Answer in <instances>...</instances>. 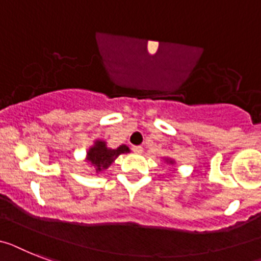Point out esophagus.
I'll return each mask as SVG.
<instances>
[{
	"label": "esophagus",
	"mask_w": 261,
	"mask_h": 261,
	"mask_svg": "<svg viewBox=\"0 0 261 261\" xmlns=\"http://www.w3.org/2000/svg\"><path fill=\"white\" fill-rule=\"evenodd\" d=\"M133 151H134L135 154H142V152H143V147H142V146H134V147H133Z\"/></svg>",
	"instance_id": "34e87169"
}]
</instances>
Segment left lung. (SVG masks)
Here are the masks:
<instances>
[{
  "instance_id": "obj_1",
  "label": "left lung",
  "mask_w": 261,
  "mask_h": 261,
  "mask_svg": "<svg viewBox=\"0 0 261 261\" xmlns=\"http://www.w3.org/2000/svg\"><path fill=\"white\" fill-rule=\"evenodd\" d=\"M164 163H167V164H175V161H172V159H170V158H164Z\"/></svg>"
}]
</instances>
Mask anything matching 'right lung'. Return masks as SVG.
Instances as JSON below:
<instances>
[{
  "label": "right lung",
  "mask_w": 261,
  "mask_h": 261,
  "mask_svg": "<svg viewBox=\"0 0 261 261\" xmlns=\"http://www.w3.org/2000/svg\"><path fill=\"white\" fill-rule=\"evenodd\" d=\"M127 152H130V148L126 144H120L117 148H110L107 147L106 142L97 139L86 152V162L91 166L94 172L99 174L106 171L120 154Z\"/></svg>",
  "instance_id": "add662e5"
}]
</instances>
